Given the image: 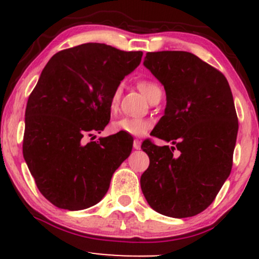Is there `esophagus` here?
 I'll return each mask as SVG.
<instances>
[{
	"label": "esophagus",
	"instance_id": "esophagus-1",
	"mask_svg": "<svg viewBox=\"0 0 259 259\" xmlns=\"http://www.w3.org/2000/svg\"><path fill=\"white\" fill-rule=\"evenodd\" d=\"M133 147L135 148V150H140V148H141V141H139V140H134Z\"/></svg>",
	"mask_w": 259,
	"mask_h": 259
}]
</instances>
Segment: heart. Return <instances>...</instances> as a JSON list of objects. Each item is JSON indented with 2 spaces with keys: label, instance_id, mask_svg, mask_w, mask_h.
I'll return each mask as SVG.
<instances>
[{
  "label": "heart",
  "instance_id": "1",
  "mask_svg": "<svg viewBox=\"0 0 259 259\" xmlns=\"http://www.w3.org/2000/svg\"><path fill=\"white\" fill-rule=\"evenodd\" d=\"M136 85H138L139 90L147 97L148 101L152 99L157 92L162 91L159 85L157 82L152 81V80L141 79L139 80ZM120 95L121 89L118 86V88H115L113 90L111 99H109V111L111 112H115V109L118 108ZM151 126H152V123L150 120L140 119V118L123 117L113 121L111 124V132L114 134H126V135L133 136H142L151 129Z\"/></svg>",
  "mask_w": 259,
  "mask_h": 259
}]
</instances>
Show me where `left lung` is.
Returning a JSON list of instances; mask_svg holds the SVG:
<instances>
[{"label": "left lung", "instance_id": "left-lung-1", "mask_svg": "<svg viewBox=\"0 0 259 259\" xmlns=\"http://www.w3.org/2000/svg\"><path fill=\"white\" fill-rule=\"evenodd\" d=\"M144 65L164 86L167 107L141 148L150 165L141 190L156 212L187 218L214 201L230 175L239 121L227 78L185 51L147 52Z\"/></svg>", "mask_w": 259, "mask_h": 259}]
</instances>
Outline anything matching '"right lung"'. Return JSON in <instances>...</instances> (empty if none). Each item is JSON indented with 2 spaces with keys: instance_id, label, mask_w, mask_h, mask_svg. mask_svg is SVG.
Returning <instances> with one entry per match:
<instances>
[{
  "instance_id": "right-lung-1",
  "label": "right lung",
  "mask_w": 259,
  "mask_h": 259,
  "mask_svg": "<svg viewBox=\"0 0 259 259\" xmlns=\"http://www.w3.org/2000/svg\"><path fill=\"white\" fill-rule=\"evenodd\" d=\"M141 57V51L82 44L57 52L44 68L26 103L23 156L38 191L56 207L99 203L132 153V142L118 134L86 138L108 124L112 92Z\"/></svg>"
}]
</instances>
